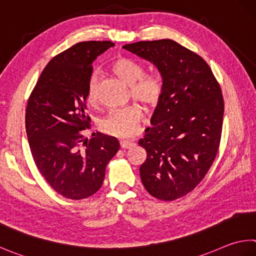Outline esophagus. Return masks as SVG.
<instances>
[{
	"label": "esophagus",
	"mask_w": 256,
	"mask_h": 256,
	"mask_svg": "<svg viewBox=\"0 0 256 256\" xmlns=\"http://www.w3.org/2000/svg\"><path fill=\"white\" fill-rule=\"evenodd\" d=\"M120 146L122 148H131L134 146V143L130 140H120Z\"/></svg>",
	"instance_id": "esophagus-1"
}]
</instances>
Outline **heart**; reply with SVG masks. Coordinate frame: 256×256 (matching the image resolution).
<instances>
[{
	"label": "heart",
	"mask_w": 256,
	"mask_h": 256,
	"mask_svg": "<svg viewBox=\"0 0 256 256\" xmlns=\"http://www.w3.org/2000/svg\"><path fill=\"white\" fill-rule=\"evenodd\" d=\"M112 72L130 85V92L134 100L148 108H156L160 103L164 92V82L159 74H144L141 64L131 58H118L110 66ZM97 80L92 76L88 84L87 100L94 105L97 100ZM142 120V110L136 104L113 108L100 120L102 131L115 136H131L136 132Z\"/></svg>",
	"instance_id": "obj_1"
}]
</instances>
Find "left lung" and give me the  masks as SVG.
<instances>
[{
    "label": "left lung",
    "mask_w": 256,
    "mask_h": 256,
    "mask_svg": "<svg viewBox=\"0 0 256 256\" xmlns=\"http://www.w3.org/2000/svg\"><path fill=\"white\" fill-rule=\"evenodd\" d=\"M123 48L151 62L164 82L152 128L138 141L146 150L140 176L151 196L172 202L197 187L217 156L224 116L220 82L200 56L174 40Z\"/></svg>",
    "instance_id": "1"
}]
</instances>
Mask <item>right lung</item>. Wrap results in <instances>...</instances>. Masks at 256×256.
<instances>
[{"mask_svg": "<svg viewBox=\"0 0 256 256\" xmlns=\"http://www.w3.org/2000/svg\"><path fill=\"white\" fill-rule=\"evenodd\" d=\"M110 41H82L50 60L31 92L26 131L36 168L54 192L80 200L100 190L105 168L120 148L115 138L90 128L85 112L92 62Z\"/></svg>", "mask_w": 256, "mask_h": 256, "instance_id": "add662e5", "label": "right lung"}]
</instances>
